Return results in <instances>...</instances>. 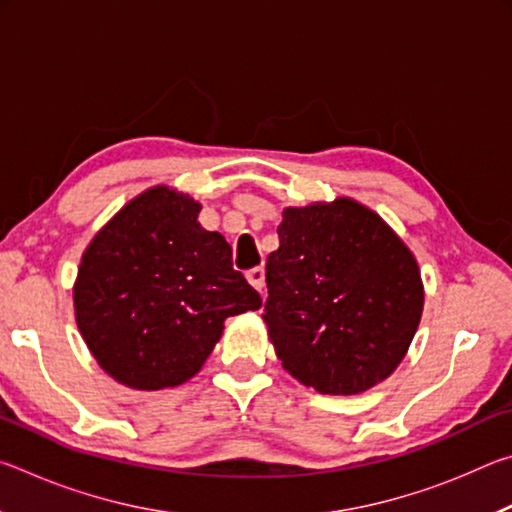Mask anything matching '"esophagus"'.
I'll use <instances>...</instances> for the list:
<instances>
[{"label":"esophagus","instance_id":"esophagus-1","mask_svg":"<svg viewBox=\"0 0 512 512\" xmlns=\"http://www.w3.org/2000/svg\"><path fill=\"white\" fill-rule=\"evenodd\" d=\"M246 280L253 284V287L257 289V291H264V287H266V273H264V268L262 266H255V268H250V271L246 273Z\"/></svg>","mask_w":512,"mask_h":512}]
</instances>
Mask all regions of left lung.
<instances>
[{
	"label": "left lung",
	"instance_id": "left-lung-1",
	"mask_svg": "<svg viewBox=\"0 0 512 512\" xmlns=\"http://www.w3.org/2000/svg\"><path fill=\"white\" fill-rule=\"evenodd\" d=\"M266 257L264 323L300 384L357 395L404 359L422 316L415 257L375 212L339 198L287 207Z\"/></svg>",
	"mask_w": 512,
	"mask_h": 512
}]
</instances>
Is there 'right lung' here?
<instances>
[{"label":"right lung","mask_w":512,"mask_h":512,"mask_svg":"<svg viewBox=\"0 0 512 512\" xmlns=\"http://www.w3.org/2000/svg\"><path fill=\"white\" fill-rule=\"evenodd\" d=\"M194 198L153 187L92 239L74 287L76 323L99 366L140 391L194 377L223 320L262 307L232 248L198 223Z\"/></svg>","instance_id":"obj_1"}]
</instances>
